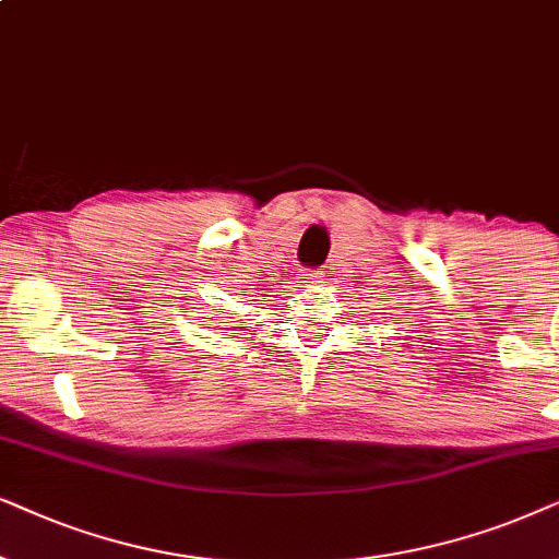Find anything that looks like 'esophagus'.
I'll use <instances>...</instances> for the list:
<instances>
[{"label":"esophagus","mask_w":559,"mask_h":559,"mask_svg":"<svg viewBox=\"0 0 559 559\" xmlns=\"http://www.w3.org/2000/svg\"><path fill=\"white\" fill-rule=\"evenodd\" d=\"M296 278H299V284H319V278H324V271H322V267H319V271H309V267H301Z\"/></svg>","instance_id":"1"}]
</instances>
